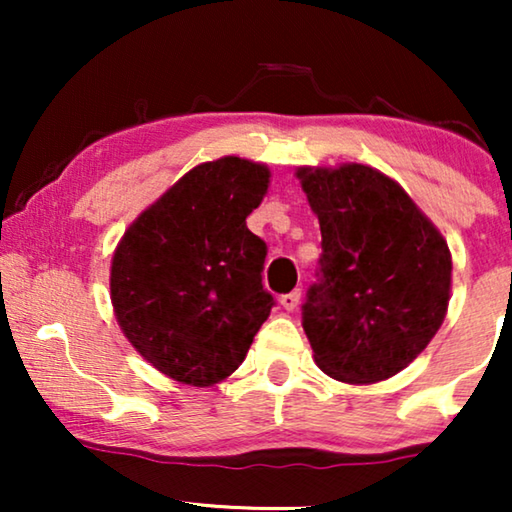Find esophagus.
<instances>
[{
    "label": "esophagus",
    "instance_id": "34e87169",
    "mask_svg": "<svg viewBox=\"0 0 512 512\" xmlns=\"http://www.w3.org/2000/svg\"><path fill=\"white\" fill-rule=\"evenodd\" d=\"M279 303H282V307L284 310H296L298 307V303H300V289H296V291H291V293H284L282 298H279Z\"/></svg>",
    "mask_w": 512,
    "mask_h": 512
}]
</instances>
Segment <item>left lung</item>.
<instances>
[{
	"instance_id": "1",
	"label": "left lung",
	"mask_w": 512,
	"mask_h": 512,
	"mask_svg": "<svg viewBox=\"0 0 512 512\" xmlns=\"http://www.w3.org/2000/svg\"><path fill=\"white\" fill-rule=\"evenodd\" d=\"M321 228L303 328L333 380L373 384L424 352L450 303L452 256L438 228L368 165L296 172Z\"/></svg>"
}]
</instances>
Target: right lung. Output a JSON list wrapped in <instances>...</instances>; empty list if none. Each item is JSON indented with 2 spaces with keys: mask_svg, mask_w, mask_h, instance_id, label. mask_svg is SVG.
Listing matches in <instances>:
<instances>
[{
  "mask_svg": "<svg viewBox=\"0 0 512 512\" xmlns=\"http://www.w3.org/2000/svg\"><path fill=\"white\" fill-rule=\"evenodd\" d=\"M270 170L226 156L186 172L132 221L111 258V305L130 345L160 373L212 387L247 356L275 298L268 247L247 216Z\"/></svg>",
  "mask_w": 512,
  "mask_h": 512,
  "instance_id": "1",
  "label": "right lung"
}]
</instances>
